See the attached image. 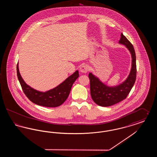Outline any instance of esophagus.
Returning <instances> with one entry per match:
<instances>
[{"instance_id": "obj_1", "label": "esophagus", "mask_w": 157, "mask_h": 157, "mask_svg": "<svg viewBox=\"0 0 157 157\" xmlns=\"http://www.w3.org/2000/svg\"><path fill=\"white\" fill-rule=\"evenodd\" d=\"M89 70V67L86 65H83L80 67V72L82 73H86Z\"/></svg>"}]
</instances>
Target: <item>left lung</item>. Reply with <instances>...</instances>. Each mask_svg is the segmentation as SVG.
<instances>
[{
    "instance_id": "8db88e82",
    "label": "left lung",
    "mask_w": 157,
    "mask_h": 157,
    "mask_svg": "<svg viewBox=\"0 0 157 157\" xmlns=\"http://www.w3.org/2000/svg\"><path fill=\"white\" fill-rule=\"evenodd\" d=\"M119 42L126 46L132 56L131 70L125 81L117 86L109 87L101 82L92 73L89 74L91 97L95 104L101 106H109L125 99L133 87L136 80V55L134 46L122 33L121 35Z\"/></svg>"
}]
</instances>
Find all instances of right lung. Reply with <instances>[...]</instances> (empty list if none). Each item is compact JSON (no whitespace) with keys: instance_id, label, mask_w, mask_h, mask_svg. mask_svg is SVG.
<instances>
[{"instance_id":"obj_1","label":"right lung","mask_w":157,"mask_h":157,"mask_svg":"<svg viewBox=\"0 0 157 157\" xmlns=\"http://www.w3.org/2000/svg\"><path fill=\"white\" fill-rule=\"evenodd\" d=\"M16 70L17 78L25 95L33 103L46 107H57L62 104L68 97L73 83L79 77L78 71H76L56 88L43 92L32 88L23 81L19 73L18 63Z\"/></svg>"}]
</instances>
